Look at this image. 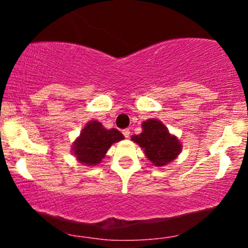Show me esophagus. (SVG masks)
<instances>
[{
    "mask_svg": "<svg viewBox=\"0 0 248 248\" xmlns=\"http://www.w3.org/2000/svg\"><path fill=\"white\" fill-rule=\"evenodd\" d=\"M122 134L124 135V138L128 139L130 136V130L129 129H124V130H122Z\"/></svg>",
    "mask_w": 248,
    "mask_h": 248,
    "instance_id": "obj_1",
    "label": "esophagus"
}]
</instances>
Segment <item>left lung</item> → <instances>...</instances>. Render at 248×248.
<instances>
[{
    "label": "left lung",
    "mask_w": 248,
    "mask_h": 248,
    "mask_svg": "<svg viewBox=\"0 0 248 248\" xmlns=\"http://www.w3.org/2000/svg\"><path fill=\"white\" fill-rule=\"evenodd\" d=\"M132 141L138 143L154 166L163 167L175 160L182 150L181 142L171 135L160 120L149 119L142 124V133L133 135Z\"/></svg>",
    "instance_id": "left-lung-1"
}]
</instances>
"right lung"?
Listing matches in <instances>:
<instances>
[{
	"mask_svg": "<svg viewBox=\"0 0 248 248\" xmlns=\"http://www.w3.org/2000/svg\"><path fill=\"white\" fill-rule=\"evenodd\" d=\"M124 139V136L115 128L106 129L99 121H90L82 128L80 136L73 142V155L84 166H96L105 157L109 147Z\"/></svg>",
	"mask_w": 248,
	"mask_h": 248,
	"instance_id": "add662e5",
	"label": "right lung"
}]
</instances>
